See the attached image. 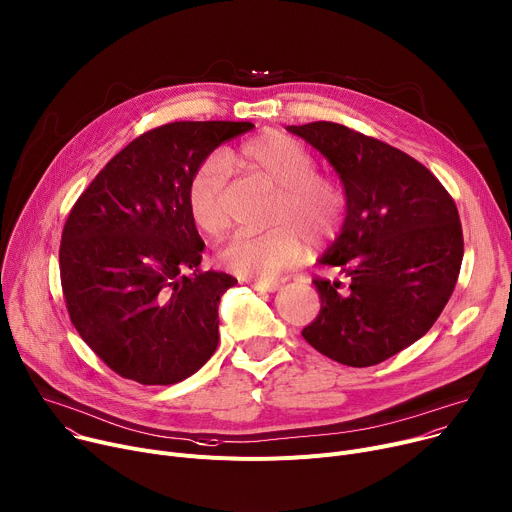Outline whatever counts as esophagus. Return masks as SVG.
Returning <instances> with one entry per match:
<instances>
[{
    "mask_svg": "<svg viewBox=\"0 0 512 512\" xmlns=\"http://www.w3.org/2000/svg\"><path fill=\"white\" fill-rule=\"evenodd\" d=\"M253 290H261V292H276L280 290V282H259V280H249L247 282Z\"/></svg>",
    "mask_w": 512,
    "mask_h": 512,
    "instance_id": "1",
    "label": "esophagus"
}]
</instances>
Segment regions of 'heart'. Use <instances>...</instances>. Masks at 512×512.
<instances>
[{
	"label": "heart",
	"instance_id": "heart-1",
	"mask_svg": "<svg viewBox=\"0 0 512 512\" xmlns=\"http://www.w3.org/2000/svg\"><path fill=\"white\" fill-rule=\"evenodd\" d=\"M232 164L278 189L271 222L280 226L259 234H234L218 251V263L238 278L267 282L304 259V239L323 243L335 234L346 210V195L335 179L315 173V158L300 142L280 131H267L247 142ZM228 162L210 156L191 177L187 206L195 226L218 236L228 226Z\"/></svg>",
	"mask_w": 512,
	"mask_h": 512
}]
</instances>
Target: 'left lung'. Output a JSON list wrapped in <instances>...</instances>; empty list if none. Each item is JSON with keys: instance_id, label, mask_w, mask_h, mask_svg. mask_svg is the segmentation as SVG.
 Returning <instances> with one entry per match:
<instances>
[{"instance_id": "obj_1", "label": "left lung", "mask_w": 512, "mask_h": 512, "mask_svg": "<svg viewBox=\"0 0 512 512\" xmlns=\"http://www.w3.org/2000/svg\"><path fill=\"white\" fill-rule=\"evenodd\" d=\"M319 150L346 191V220L319 259L352 280H315L317 319L302 337L323 356L354 368L374 366L434 325L463 261L453 197L405 152L331 121L288 125Z\"/></svg>"}]
</instances>
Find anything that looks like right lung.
<instances>
[{
  "mask_svg": "<svg viewBox=\"0 0 512 512\" xmlns=\"http://www.w3.org/2000/svg\"><path fill=\"white\" fill-rule=\"evenodd\" d=\"M253 127L177 121L146 131L109 160L67 216L59 247L67 313L123 379L175 385L216 352L218 304L236 278L199 271L206 245L187 191L203 160Z\"/></svg>",
  "mask_w": 512,
  "mask_h": 512,
  "instance_id": "right-lung-1",
  "label": "right lung"
}]
</instances>
